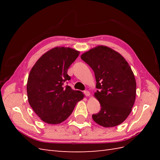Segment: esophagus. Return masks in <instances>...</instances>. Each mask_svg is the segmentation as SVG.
Masks as SVG:
<instances>
[{"label":"esophagus","mask_w":160,"mask_h":160,"mask_svg":"<svg viewBox=\"0 0 160 160\" xmlns=\"http://www.w3.org/2000/svg\"><path fill=\"white\" fill-rule=\"evenodd\" d=\"M84 94L86 96H90L89 91H84Z\"/></svg>","instance_id":"esophagus-1"}]
</instances>
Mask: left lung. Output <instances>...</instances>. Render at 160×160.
I'll return each instance as SVG.
<instances>
[{"instance_id":"obj_1","label":"left lung","mask_w":160,"mask_h":160,"mask_svg":"<svg viewBox=\"0 0 160 160\" xmlns=\"http://www.w3.org/2000/svg\"><path fill=\"white\" fill-rule=\"evenodd\" d=\"M81 59L93 69L96 80L95 96L101 109L92 115L93 120L104 127L120 124L130 114L136 95V82L128 63L105 46L84 53Z\"/></svg>"}]
</instances>
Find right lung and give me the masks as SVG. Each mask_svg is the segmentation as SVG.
I'll list each match as a JSON object with an SVG mask.
<instances>
[{"label": "right lung", "mask_w": 160, "mask_h": 160, "mask_svg": "<svg viewBox=\"0 0 160 160\" xmlns=\"http://www.w3.org/2000/svg\"><path fill=\"white\" fill-rule=\"evenodd\" d=\"M78 51L55 47L40 58L30 71L27 92L32 109L42 121L57 124L72 113L82 92L66 85L67 70L79 56Z\"/></svg>", "instance_id": "1"}]
</instances>
